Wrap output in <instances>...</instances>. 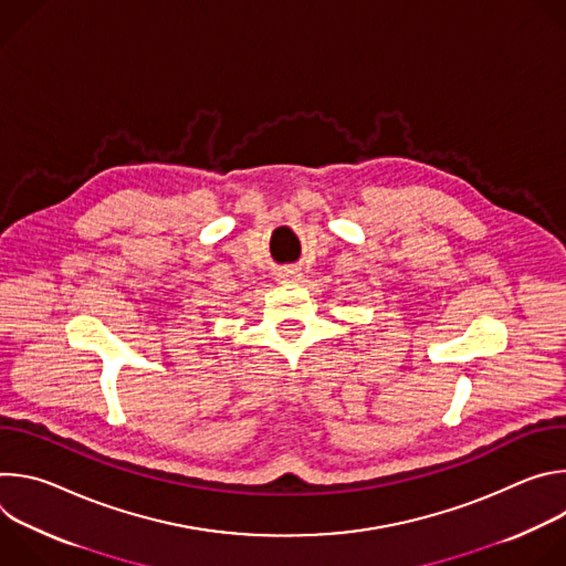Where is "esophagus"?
Returning <instances> with one entry per match:
<instances>
[{
    "label": "esophagus",
    "instance_id": "esophagus-1",
    "mask_svg": "<svg viewBox=\"0 0 566 566\" xmlns=\"http://www.w3.org/2000/svg\"><path fill=\"white\" fill-rule=\"evenodd\" d=\"M300 277H302V273H300L297 266H282V269L277 271V280H280V282H297Z\"/></svg>",
    "mask_w": 566,
    "mask_h": 566
}]
</instances>
